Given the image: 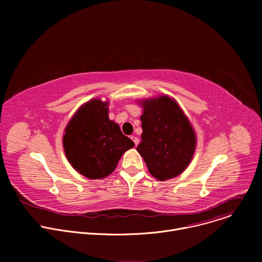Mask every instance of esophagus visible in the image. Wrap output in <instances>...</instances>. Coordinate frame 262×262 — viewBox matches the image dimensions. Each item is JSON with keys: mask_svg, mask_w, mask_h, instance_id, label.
<instances>
[{"mask_svg": "<svg viewBox=\"0 0 262 262\" xmlns=\"http://www.w3.org/2000/svg\"><path fill=\"white\" fill-rule=\"evenodd\" d=\"M130 139L134 141L135 145H136V146H138V144H139V142H140L139 138H137V137H135V136H132V137H130Z\"/></svg>", "mask_w": 262, "mask_h": 262, "instance_id": "obj_1", "label": "esophagus"}]
</instances>
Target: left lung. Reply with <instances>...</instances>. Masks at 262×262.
Wrapping results in <instances>:
<instances>
[{
	"label": "left lung",
	"mask_w": 262,
	"mask_h": 262,
	"mask_svg": "<svg viewBox=\"0 0 262 262\" xmlns=\"http://www.w3.org/2000/svg\"><path fill=\"white\" fill-rule=\"evenodd\" d=\"M141 143L137 150L154 177L165 181L180 175L193 160L197 137L178 102L168 95L139 101Z\"/></svg>",
	"instance_id": "left-lung-1"
}]
</instances>
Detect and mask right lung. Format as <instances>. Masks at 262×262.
Here are the masks:
<instances>
[{
	"label": "right lung",
	"instance_id": "1",
	"mask_svg": "<svg viewBox=\"0 0 262 262\" xmlns=\"http://www.w3.org/2000/svg\"><path fill=\"white\" fill-rule=\"evenodd\" d=\"M108 100L93 98L82 104L63 135L65 156L74 170L89 179L108 176L123 154L135 147L119 125L108 118Z\"/></svg>",
	"mask_w": 262,
	"mask_h": 262
}]
</instances>
